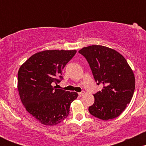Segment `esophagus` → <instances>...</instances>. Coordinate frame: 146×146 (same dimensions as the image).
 <instances>
[{
  "mask_svg": "<svg viewBox=\"0 0 146 146\" xmlns=\"http://www.w3.org/2000/svg\"><path fill=\"white\" fill-rule=\"evenodd\" d=\"M84 94V91H82V92H80V93H78L79 96H80V97L83 96Z\"/></svg>",
  "mask_w": 146,
  "mask_h": 146,
  "instance_id": "34e87169",
  "label": "esophagus"
}]
</instances>
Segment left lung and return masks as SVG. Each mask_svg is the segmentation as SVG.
<instances>
[{"instance_id": "obj_1", "label": "left lung", "mask_w": 146, "mask_h": 146, "mask_svg": "<svg viewBox=\"0 0 146 146\" xmlns=\"http://www.w3.org/2000/svg\"><path fill=\"white\" fill-rule=\"evenodd\" d=\"M79 53L89 64L97 84L104 86L93 95L95 102L88 108L89 113L105 121L119 116L131 101L135 88V75L126 60L102 45L84 47Z\"/></svg>"}]
</instances>
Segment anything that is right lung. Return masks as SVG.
Masks as SVG:
<instances>
[{
  "label": "right lung",
  "mask_w": 146,
  "mask_h": 146,
  "mask_svg": "<svg viewBox=\"0 0 146 146\" xmlns=\"http://www.w3.org/2000/svg\"><path fill=\"white\" fill-rule=\"evenodd\" d=\"M76 50H46L31 56L18 73V90L27 111L46 125H57L68 117L78 93L53 86L62 79V70ZM58 78H60L59 80Z\"/></svg>",
  "instance_id": "right-lung-1"
}]
</instances>
